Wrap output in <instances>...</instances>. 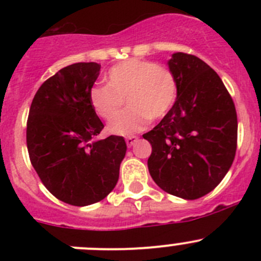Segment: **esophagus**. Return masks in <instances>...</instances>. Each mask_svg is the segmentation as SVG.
Listing matches in <instances>:
<instances>
[{
	"label": "esophagus",
	"instance_id": "obj_1",
	"mask_svg": "<svg viewBox=\"0 0 261 261\" xmlns=\"http://www.w3.org/2000/svg\"><path fill=\"white\" fill-rule=\"evenodd\" d=\"M125 140H126V144H127V146L131 147L134 145V144L136 143V141L139 140V138H138V136H127Z\"/></svg>",
	"mask_w": 261,
	"mask_h": 261
}]
</instances>
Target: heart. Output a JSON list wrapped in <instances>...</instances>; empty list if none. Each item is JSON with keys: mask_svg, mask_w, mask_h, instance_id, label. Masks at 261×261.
Returning <instances> with one entry per match:
<instances>
[{"mask_svg": "<svg viewBox=\"0 0 261 261\" xmlns=\"http://www.w3.org/2000/svg\"><path fill=\"white\" fill-rule=\"evenodd\" d=\"M107 86L89 89V103L103 120H111L123 104L129 109L110 122V133L133 135L146 127L149 120H162L174 106L178 84L169 69L146 60L128 59L107 72Z\"/></svg>", "mask_w": 261, "mask_h": 261, "instance_id": "1", "label": "heart"}]
</instances>
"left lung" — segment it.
I'll use <instances>...</instances> for the list:
<instances>
[{
	"label": "left lung",
	"mask_w": 261,
	"mask_h": 261,
	"mask_svg": "<svg viewBox=\"0 0 261 261\" xmlns=\"http://www.w3.org/2000/svg\"><path fill=\"white\" fill-rule=\"evenodd\" d=\"M178 84L168 115L143 138L155 183L173 196L197 199L210 193L232 165L238 115L217 73L194 55L174 53L168 62Z\"/></svg>",
	"instance_id": "8db88e82"
}]
</instances>
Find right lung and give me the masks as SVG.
I'll return each mask as SVG.
<instances>
[{"label": "right lung", "instance_id": "right-lung-1", "mask_svg": "<svg viewBox=\"0 0 261 261\" xmlns=\"http://www.w3.org/2000/svg\"><path fill=\"white\" fill-rule=\"evenodd\" d=\"M97 63H75L46 80L30 106L26 144L46 189L72 206L102 201L115 188L126 154L125 139L94 140L103 128L89 103Z\"/></svg>", "mask_w": 261, "mask_h": 261}]
</instances>
